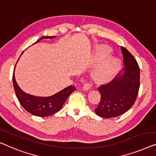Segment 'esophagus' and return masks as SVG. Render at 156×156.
I'll return each mask as SVG.
<instances>
[{"mask_svg": "<svg viewBox=\"0 0 156 156\" xmlns=\"http://www.w3.org/2000/svg\"><path fill=\"white\" fill-rule=\"evenodd\" d=\"M92 83H90V82H86L84 85H83V89L85 90H88L90 89H91L92 88Z\"/></svg>", "mask_w": 156, "mask_h": 156, "instance_id": "obj_1", "label": "esophagus"}]
</instances>
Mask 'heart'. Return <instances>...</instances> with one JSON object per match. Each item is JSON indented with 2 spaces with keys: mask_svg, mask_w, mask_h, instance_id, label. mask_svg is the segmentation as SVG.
Instances as JSON below:
<instances>
[{
  "mask_svg": "<svg viewBox=\"0 0 156 156\" xmlns=\"http://www.w3.org/2000/svg\"><path fill=\"white\" fill-rule=\"evenodd\" d=\"M111 52L110 48L103 46L99 54L101 57H106ZM119 60L116 58H107L99 64L93 72V77L98 82H106L111 80L119 66Z\"/></svg>",
  "mask_w": 156,
  "mask_h": 156,
  "instance_id": "obj_1",
  "label": "heart"
}]
</instances>
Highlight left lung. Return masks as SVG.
Segmentation results:
<instances>
[{
	"mask_svg": "<svg viewBox=\"0 0 156 156\" xmlns=\"http://www.w3.org/2000/svg\"><path fill=\"white\" fill-rule=\"evenodd\" d=\"M123 57L122 75L117 76L110 82L101 85L98 90L101 99L95 113L100 117L111 118L125 113L134 105L140 87V69L131 53L120 46Z\"/></svg>",
	"mask_w": 156,
	"mask_h": 156,
	"instance_id": "1",
	"label": "left lung"
}]
</instances>
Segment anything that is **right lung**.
<instances>
[{
    "mask_svg": "<svg viewBox=\"0 0 156 156\" xmlns=\"http://www.w3.org/2000/svg\"><path fill=\"white\" fill-rule=\"evenodd\" d=\"M53 37H42L36 43L43 38H51ZM12 81L16 96L21 105L31 114L40 117H46L58 112L62 108L64 102L66 101L71 93L76 90L74 86L71 85L51 97H39L29 94L22 91L16 82L14 73L12 75Z\"/></svg>",
    "mask_w": 156,
    "mask_h": 156,
    "instance_id": "1",
    "label": "right lung"
}]
</instances>
